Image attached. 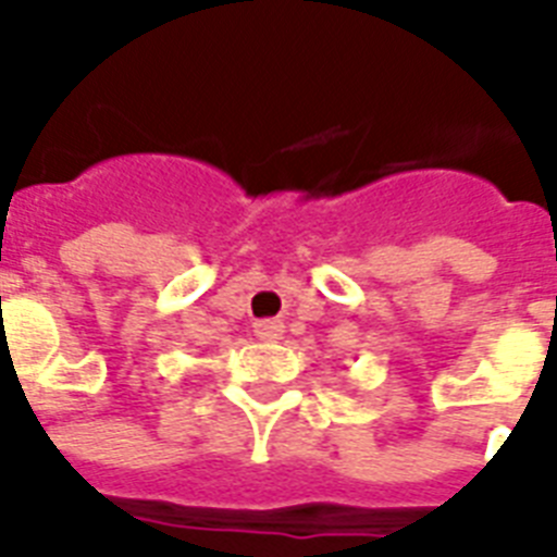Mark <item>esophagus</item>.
<instances>
[{"label": "esophagus", "instance_id": "esophagus-1", "mask_svg": "<svg viewBox=\"0 0 557 557\" xmlns=\"http://www.w3.org/2000/svg\"><path fill=\"white\" fill-rule=\"evenodd\" d=\"M253 332H257V338L260 341H280L283 338V332H286V326L280 321H257L253 323Z\"/></svg>", "mask_w": 557, "mask_h": 557}]
</instances>
